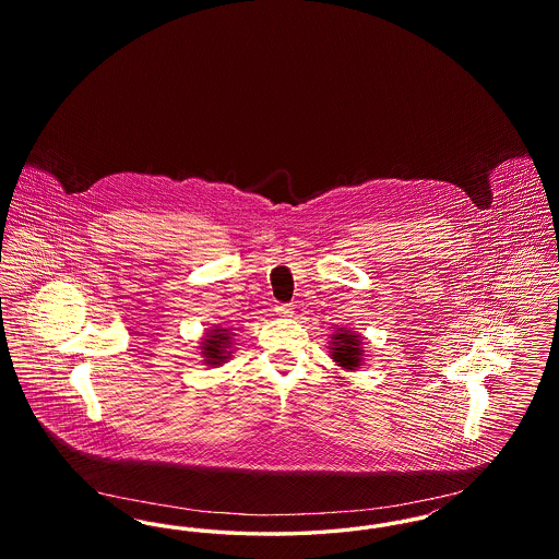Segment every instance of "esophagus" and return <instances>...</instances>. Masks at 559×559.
Masks as SVG:
<instances>
[{
	"instance_id": "34e87169",
	"label": "esophagus",
	"mask_w": 559,
	"mask_h": 559,
	"mask_svg": "<svg viewBox=\"0 0 559 559\" xmlns=\"http://www.w3.org/2000/svg\"><path fill=\"white\" fill-rule=\"evenodd\" d=\"M276 314H278V317H285V319L293 317L292 304H278V306H276Z\"/></svg>"
}]
</instances>
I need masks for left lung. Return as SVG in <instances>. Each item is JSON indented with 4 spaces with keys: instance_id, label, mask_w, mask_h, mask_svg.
<instances>
[{
    "instance_id": "left-lung-1",
    "label": "left lung",
    "mask_w": 559,
    "mask_h": 559,
    "mask_svg": "<svg viewBox=\"0 0 559 559\" xmlns=\"http://www.w3.org/2000/svg\"><path fill=\"white\" fill-rule=\"evenodd\" d=\"M329 356L333 362H337V367L356 371L362 365L365 340L354 331L337 329L329 342Z\"/></svg>"
}]
</instances>
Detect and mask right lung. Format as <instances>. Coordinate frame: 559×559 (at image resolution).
<instances>
[{"label": "right lung", "mask_w": 559, "mask_h": 559, "mask_svg": "<svg viewBox=\"0 0 559 559\" xmlns=\"http://www.w3.org/2000/svg\"><path fill=\"white\" fill-rule=\"evenodd\" d=\"M230 344H233V331L215 326L205 333L201 342V356L207 367H219L230 358Z\"/></svg>", "instance_id": "add662e5"}]
</instances>
